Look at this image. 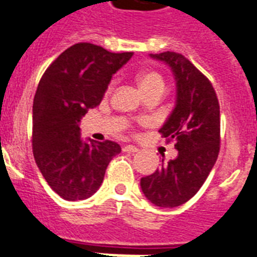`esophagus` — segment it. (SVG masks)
Listing matches in <instances>:
<instances>
[{"label": "esophagus", "instance_id": "1", "mask_svg": "<svg viewBox=\"0 0 257 257\" xmlns=\"http://www.w3.org/2000/svg\"><path fill=\"white\" fill-rule=\"evenodd\" d=\"M123 151H124V153H130V154L138 153V147H135V146L133 145H127L123 147Z\"/></svg>", "mask_w": 257, "mask_h": 257}]
</instances>
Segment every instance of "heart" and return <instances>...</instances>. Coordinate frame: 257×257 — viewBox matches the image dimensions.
<instances>
[{"mask_svg": "<svg viewBox=\"0 0 257 257\" xmlns=\"http://www.w3.org/2000/svg\"><path fill=\"white\" fill-rule=\"evenodd\" d=\"M138 85L141 87L142 93L147 94L150 91H155V90H166V83L164 79L162 78L161 74L155 73V71H145L141 73L137 78Z\"/></svg>", "mask_w": 257, "mask_h": 257, "instance_id": "1", "label": "heart"}]
</instances>
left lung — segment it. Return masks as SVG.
<instances>
[{
  "label": "left lung",
  "mask_w": 257,
  "mask_h": 257,
  "mask_svg": "<svg viewBox=\"0 0 257 257\" xmlns=\"http://www.w3.org/2000/svg\"><path fill=\"white\" fill-rule=\"evenodd\" d=\"M171 67L176 103L159 133L175 142L178 157L141 179V188L158 207L182 206L210 175L220 150V106L208 78L174 51L150 54ZM163 162V161H162Z\"/></svg>",
  "instance_id": "left-lung-1"
}]
</instances>
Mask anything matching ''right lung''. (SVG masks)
<instances>
[{
    "mask_svg": "<svg viewBox=\"0 0 257 257\" xmlns=\"http://www.w3.org/2000/svg\"><path fill=\"white\" fill-rule=\"evenodd\" d=\"M133 53H111L89 42L63 51L41 78L33 102V154L51 190L65 200L95 194L120 146L81 138L82 116L100 103Z\"/></svg>",
    "mask_w": 257,
    "mask_h": 257,
    "instance_id": "add662e5",
    "label": "right lung"
}]
</instances>
